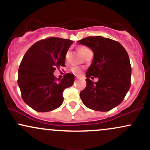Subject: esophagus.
<instances>
[{"label": "esophagus", "instance_id": "obj_1", "mask_svg": "<svg viewBox=\"0 0 150 150\" xmlns=\"http://www.w3.org/2000/svg\"><path fill=\"white\" fill-rule=\"evenodd\" d=\"M75 78H76V79H78V77H75Z\"/></svg>", "mask_w": 150, "mask_h": 150}]
</instances>
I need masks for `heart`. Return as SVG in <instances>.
<instances>
[{"label":"heart","instance_id":"obj_1","mask_svg":"<svg viewBox=\"0 0 150 150\" xmlns=\"http://www.w3.org/2000/svg\"><path fill=\"white\" fill-rule=\"evenodd\" d=\"M88 50V49H87V47H85V46H81V47L79 48V51H80V53H81V55H83L84 53H85V52L86 51H87ZM68 53H67L66 55V59L67 58H68ZM72 72H73V73L76 74V75H80V74L81 73V70L79 68H77V67H73V68L71 69Z\"/></svg>","mask_w":150,"mask_h":150}]
</instances>
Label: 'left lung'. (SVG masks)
I'll use <instances>...</instances> for the list:
<instances>
[{
    "mask_svg": "<svg viewBox=\"0 0 150 150\" xmlns=\"http://www.w3.org/2000/svg\"><path fill=\"white\" fill-rule=\"evenodd\" d=\"M88 46L94 58L86 73L87 86L81 91L80 98L87 108L108 111L119 105L130 87L131 65L127 51L116 41L100 36L77 41ZM99 79L94 83L89 79Z\"/></svg>",
    "mask_w": 150,
    "mask_h": 150,
    "instance_id": "1",
    "label": "left lung"
}]
</instances>
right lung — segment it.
<instances>
[{
	"label": "right lung",
	"mask_w": 150,
	"mask_h": 150,
	"mask_svg": "<svg viewBox=\"0 0 150 150\" xmlns=\"http://www.w3.org/2000/svg\"><path fill=\"white\" fill-rule=\"evenodd\" d=\"M70 39L51 37L39 41L27 50L18 70V84L25 104L38 112L56 109L63 104V92L73 85V74L60 80L53 73L65 66Z\"/></svg>",
	"instance_id": "1"
}]
</instances>
